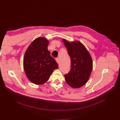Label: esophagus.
Instances as JSON below:
<instances>
[{
	"label": "esophagus",
	"instance_id": "obj_1",
	"mask_svg": "<svg viewBox=\"0 0 120 120\" xmlns=\"http://www.w3.org/2000/svg\"><path fill=\"white\" fill-rule=\"evenodd\" d=\"M56 62H57L58 64H59V58H56Z\"/></svg>",
	"mask_w": 120,
	"mask_h": 120
}]
</instances>
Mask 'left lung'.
Wrapping results in <instances>:
<instances>
[{
    "label": "left lung",
    "mask_w": 120,
    "mask_h": 120,
    "mask_svg": "<svg viewBox=\"0 0 120 120\" xmlns=\"http://www.w3.org/2000/svg\"><path fill=\"white\" fill-rule=\"evenodd\" d=\"M71 60V70L64 75L66 82L71 87L79 88L88 82L93 68V61L88 50L78 41L72 42L62 39Z\"/></svg>",
    "instance_id": "1"
}]
</instances>
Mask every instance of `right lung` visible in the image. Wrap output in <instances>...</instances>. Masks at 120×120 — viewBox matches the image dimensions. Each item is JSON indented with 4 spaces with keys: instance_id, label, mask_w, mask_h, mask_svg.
I'll return each instance as SVG.
<instances>
[{
    "instance_id": "add662e5",
    "label": "right lung",
    "mask_w": 120,
    "mask_h": 120,
    "mask_svg": "<svg viewBox=\"0 0 120 120\" xmlns=\"http://www.w3.org/2000/svg\"><path fill=\"white\" fill-rule=\"evenodd\" d=\"M49 41L44 37L35 39L28 47L23 60L24 69L28 79L41 85L47 82L58 65L50 56L47 47Z\"/></svg>"
}]
</instances>
